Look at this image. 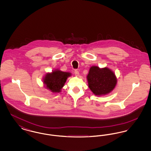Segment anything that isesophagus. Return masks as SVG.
Wrapping results in <instances>:
<instances>
[{
    "instance_id": "esophagus-1",
    "label": "esophagus",
    "mask_w": 151,
    "mask_h": 151,
    "mask_svg": "<svg viewBox=\"0 0 151 151\" xmlns=\"http://www.w3.org/2000/svg\"><path fill=\"white\" fill-rule=\"evenodd\" d=\"M74 73H75V75L76 76H79V72L78 70H75V72H74Z\"/></svg>"
}]
</instances>
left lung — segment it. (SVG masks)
<instances>
[{"label": "left lung", "mask_w": 151, "mask_h": 151, "mask_svg": "<svg viewBox=\"0 0 151 151\" xmlns=\"http://www.w3.org/2000/svg\"><path fill=\"white\" fill-rule=\"evenodd\" d=\"M88 86L96 96L110 93L115 88L117 80L115 73L107 67L92 66L86 76Z\"/></svg>", "instance_id": "1"}]
</instances>
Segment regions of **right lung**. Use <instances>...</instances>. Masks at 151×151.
<instances>
[{
  "instance_id": "1",
  "label": "right lung",
  "mask_w": 151,
  "mask_h": 151,
  "mask_svg": "<svg viewBox=\"0 0 151 151\" xmlns=\"http://www.w3.org/2000/svg\"><path fill=\"white\" fill-rule=\"evenodd\" d=\"M71 76V73L70 72L56 70L45 75L43 79V84L46 88L52 92L59 93L64 86L67 78Z\"/></svg>"
}]
</instances>
